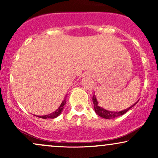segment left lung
Listing matches in <instances>:
<instances>
[{"instance_id": "left-lung-1", "label": "left lung", "mask_w": 158, "mask_h": 158, "mask_svg": "<svg viewBox=\"0 0 158 158\" xmlns=\"http://www.w3.org/2000/svg\"><path fill=\"white\" fill-rule=\"evenodd\" d=\"M92 100H93L94 102V110H95V112L97 113V115H99V117H102V118L105 119H113L115 118V117H119V116L123 115L125 113H126L128 110H130L131 108L133 107L134 106H135L137 104V102L135 103L133 106H131V107H129L128 108H126V110H121V111H110V110H107L104 108H102V107L99 106V103H98L97 98H96L95 95L93 96V98H92Z\"/></svg>"}]
</instances>
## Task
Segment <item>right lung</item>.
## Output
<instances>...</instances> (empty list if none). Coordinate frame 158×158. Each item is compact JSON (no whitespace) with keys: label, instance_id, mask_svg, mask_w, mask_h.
Listing matches in <instances>:
<instances>
[{"label":"right lung","instance_id":"add662e5","mask_svg":"<svg viewBox=\"0 0 158 158\" xmlns=\"http://www.w3.org/2000/svg\"><path fill=\"white\" fill-rule=\"evenodd\" d=\"M65 103H66V97H64V100L62 101V102H61L60 106L59 107V108H58L56 111L52 112V113L50 114H48V115L37 116V117H39V118H42V119H54V118H56V117H59V116L61 114V111L63 110V108H64Z\"/></svg>","mask_w":158,"mask_h":158}]
</instances>
